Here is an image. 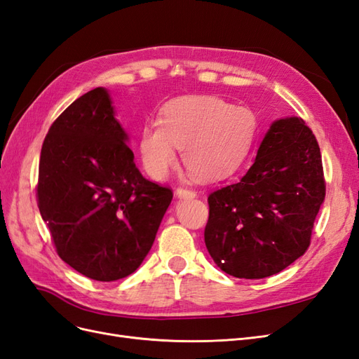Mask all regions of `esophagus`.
<instances>
[{"label":"esophagus","instance_id":"34e87169","mask_svg":"<svg viewBox=\"0 0 359 359\" xmlns=\"http://www.w3.org/2000/svg\"><path fill=\"white\" fill-rule=\"evenodd\" d=\"M176 195L179 196V198H194L196 192L194 189H188V188H177Z\"/></svg>","mask_w":359,"mask_h":359}]
</instances>
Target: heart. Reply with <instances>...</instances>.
Segmentation results:
<instances>
[{
    "mask_svg": "<svg viewBox=\"0 0 359 359\" xmlns=\"http://www.w3.org/2000/svg\"><path fill=\"white\" fill-rule=\"evenodd\" d=\"M253 114L248 107L216 97H184L170 101L159 111V122H147L140 133L144 168L154 179H164L184 165L205 180L229 176L246 156L253 135Z\"/></svg>",
    "mask_w": 359,
    "mask_h": 359,
    "instance_id": "1",
    "label": "heart"
}]
</instances>
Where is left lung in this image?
<instances>
[{
    "label": "left lung",
    "mask_w": 359,
    "mask_h": 359,
    "mask_svg": "<svg viewBox=\"0 0 359 359\" xmlns=\"http://www.w3.org/2000/svg\"><path fill=\"white\" fill-rule=\"evenodd\" d=\"M323 200L315 134L302 118L276 121L246 175L207 198L205 248L229 276H273L304 255Z\"/></svg>",
    "instance_id": "8db88e82"
}]
</instances>
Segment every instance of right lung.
Instances as JSON below:
<instances>
[{
  "instance_id": "add662e5",
  "label": "right lung",
  "mask_w": 359,
  "mask_h": 359,
  "mask_svg": "<svg viewBox=\"0 0 359 359\" xmlns=\"http://www.w3.org/2000/svg\"><path fill=\"white\" fill-rule=\"evenodd\" d=\"M110 97L95 88L49 128L37 204L60 258L89 279L134 273L152 248L172 191L142 176Z\"/></svg>"
}]
</instances>
